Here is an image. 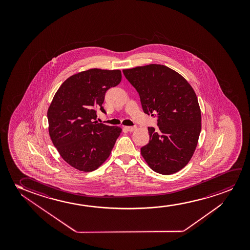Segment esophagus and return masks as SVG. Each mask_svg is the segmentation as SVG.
I'll use <instances>...</instances> for the list:
<instances>
[{"label":"esophagus","instance_id":"1","mask_svg":"<svg viewBox=\"0 0 250 250\" xmlns=\"http://www.w3.org/2000/svg\"><path fill=\"white\" fill-rule=\"evenodd\" d=\"M125 129L128 131H133V130H136V126H125Z\"/></svg>","mask_w":250,"mask_h":250}]
</instances>
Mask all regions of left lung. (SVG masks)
<instances>
[{"mask_svg": "<svg viewBox=\"0 0 250 250\" xmlns=\"http://www.w3.org/2000/svg\"><path fill=\"white\" fill-rule=\"evenodd\" d=\"M140 96L143 110L157 118L158 130L147 127L149 142L141 154L151 169L169 175L188 164L198 143L202 116L198 100L187 80L157 64L123 70Z\"/></svg>", "mask_w": 250, "mask_h": 250, "instance_id": "8db88e82", "label": "left lung"}]
</instances>
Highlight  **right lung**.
<instances>
[{"mask_svg": "<svg viewBox=\"0 0 250 250\" xmlns=\"http://www.w3.org/2000/svg\"><path fill=\"white\" fill-rule=\"evenodd\" d=\"M120 70L89 69L59 88L48 107V130L63 160L79 171L96 170L109 157L121 128L96 121L105 93L121 81Z\"/></svg>", "mask_w": 250, "mask_h": 250, "instance_id": "right-lung-1", "label": "right lung"}]
</instances>
